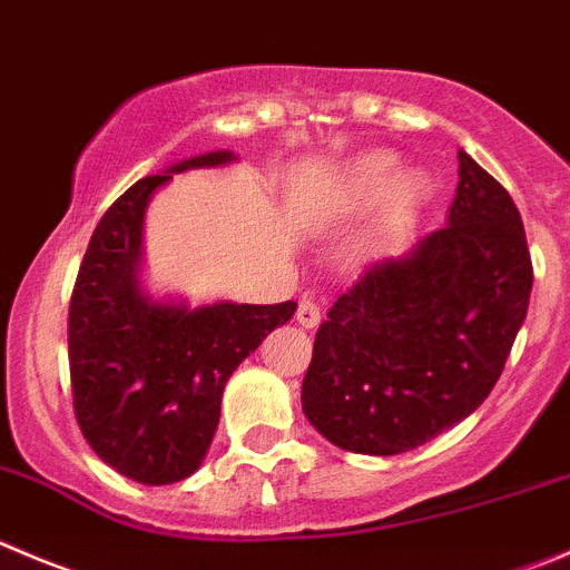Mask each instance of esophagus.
Returning <instances> with one entry per match:
<instances>
[{"mask_svg": "<svg viewBox=\"0 0 570 570\" xmlns=\"http://www.w3.org/2000/svg\"><path fill=\"white\" fill-rule=\"evenodd\" d=\"M297 323L303 325V328H314V325L320 323V306L314 301H308V297H303L301 306H297Z\"/></svg>", "mask_w": 570, "mask_h": 570, "instance_id": "34e87169", "label": "esophagus"}]
</instances>
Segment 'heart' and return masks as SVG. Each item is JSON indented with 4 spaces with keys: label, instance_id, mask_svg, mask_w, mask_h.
I'll list each match as a JSON object with an SVG mask.
<instances>
[{
    "label": "heart",
    "instance_id": "heart-1",
    "mask_svg": "<svg viewBox=\"0 0 570 570\" xmlns=\"http://www.w3.org/2000/svg\"><path fill=\"white\" fill-rule=\"evenodd\" d=\"M397 164L392 156H384V153H373V156L362 158V161L353 167L351 175V197L356 203H370L384 197L386 191L395 186ZM425 184L420 175H403L395 186V197L403 203V206H412L423 197Z\"/></svg>",
    "mask_w": 570,
    "mask_h": 570
}]
</instances>
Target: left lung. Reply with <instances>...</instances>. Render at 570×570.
Segmentation results:
<instances>
[{
    "mask_svg": "<svg viewBox=\"0 0 570 570\" xmlns=\"http://www.w3.org/2000/svg\"><path fill=\"white\" fill-rule=\"evenodd\" d=\"M532 258L510 191L460 150L449 225L364 267L314 336L301 401L336 449L392 456L476 412L527 320Z\"/></svg>",
    "mask_w": 570,
    "mask_h": 570,
    "instance_id": "1",
    "label": "left lung"
}]
</instances>
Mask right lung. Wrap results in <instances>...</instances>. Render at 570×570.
Wrapping results in <instances>:
<instances>
[{"mask_svg": "<svg viewBox=\"0 0 570 570\" xmlns=\"http://www.w3.org/2000/svg\"><path fill=\"white\" fill-rule=\"evenodd\" d=\"M230 150L184 158L132 184L88 242L69 303L75 417L94 454L138 484H173L203 465L223 390L297 303L156 301L141 286V230L173 175L234 164Z\"/></svg>", "mask_w": 570, "mask_h": 570, "instance_id": "1", "label": "right lung"}]
</instances>
